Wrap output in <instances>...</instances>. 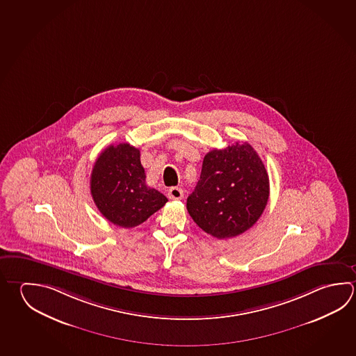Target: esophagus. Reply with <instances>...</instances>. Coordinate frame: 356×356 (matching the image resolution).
I'll return each mask as SVG.
<instances>
[{
  "label": "esophagus",
  "mask_w": 356,
  "mask_h": 356,
  "mask_svg": "<svg viewBox=\"0 0 356 356\" xmlns=\"http://www.w3.org/2000/svg\"><path fill=\"white\" fill-rule=\"evenodd\" d=\"M168 197L170 200H181L183 198V191L179 187L169 188Z\"/></svg>",
  "instance_id": "obj_1"
}]
</instances>
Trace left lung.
<instances>
[{"instance_id": "8db88e82", "label": "left lung", "mask_w": 356, "mask_h": 356, "mask_svg": "<svg viewBox=\"0 0 356 356\" xmlns=\"http://www.w3.org/2000/svg\"><path fill=\"white\" fill-rule=\"evenodd\" d=\"M268 195L265 164L248 143H236L206 154L200 181L187 198L188 213L208 234L231 238L259 220Z\"/></svg>"}]
</instances>
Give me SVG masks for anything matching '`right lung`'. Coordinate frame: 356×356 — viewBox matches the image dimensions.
<instances>
[{"instance_id":"right-lung-1","label":"right lung","mask_w":356,"mask_h":356,"mask_svg":"<svg viewBox=\"0 0 356 356\" xmlns=\"http://www.w3.org/2000/svg\"><path fill=\"white\" fill-rule=\"evenodd\" d=\"M90 192L100 213L123 228L139 226L168 202L145 184L140 152L128 143L109 145L97 156Z\"/></svg>"}]
</instances>
